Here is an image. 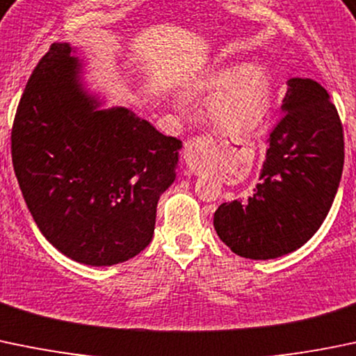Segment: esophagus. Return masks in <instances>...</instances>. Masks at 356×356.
I'll use <instances>...</instances> for the list:
<instances>
[{
  "instance_id": "34e87169",
  "label": "esophagus",
  "mask_w": 356,
  "mask_h": 356,
  "mask_svg": "<svg viewBox=\"0 0 356 356\" xmlns=\"http://www.w3.org/2000/svg\"><path fill=\"white\" fill-rule=\"evenodd\" d=\"M205 147H207L205 142H200V140L186 142L185 163H186V168H188L193 175L202 173L205 166L209 164V157H207V152H205Z\"/></svg>"
}]
</instances>
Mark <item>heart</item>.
I'll return each mask as SVG.
<instances>
[{"instance_id":"1","label":"heart","mask_w":356,"mask_h":356,"mask_svg":"<svg viewBox=\"0 0 356 356\" xmlns=\"http://www.w3.org/2000/svg\"><path fill=\"white\" fill-rule=\"evenodd\" d=\"M214 86L207 109L212 122L221 128L254 127L269 109L270 80L262 65L243 63L233 70H212L202 87Z\"/></svg>"}]
</instances>
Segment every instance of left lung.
Listing matches in <instances>:
<instances>
[{"label":"left lung","instance_id":"8db88e82","mask_svg":"<svg viewBox=\"0 0 356 356\" xmlns=\"http://www.w3.org/2000/svg\"><path fill=\"white\" fill-rule=\"evenodd\" d=\"M281 111L252 195L214 212L218 236L245 259H276L307 243L341 179L343 124L327 90L312 79H289Z\"/></svg>","mask_w":356,"mask_h":356}]
</instances>
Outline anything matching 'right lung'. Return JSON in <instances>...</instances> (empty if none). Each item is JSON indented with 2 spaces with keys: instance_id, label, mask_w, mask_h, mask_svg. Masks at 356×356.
<instances>
[{
  "instance_id": "add662e5",
  "label": "right lung",
  "mask_w": 356,
  "mask_h": 356,
  "mask_svg": "<svg viewBox=\"0 0 356 356\" xmlns=\"http://www.w3.org/2000/svg\"><path fill=\"white\" fill-rule=\"evenodd\" d=\"M70 53V44H53L25 86L12 128L15 177L53 247L80 264L113 266L151 243L181 140L127 108L99 109Z\"/></svg>"
}]
</instances>
